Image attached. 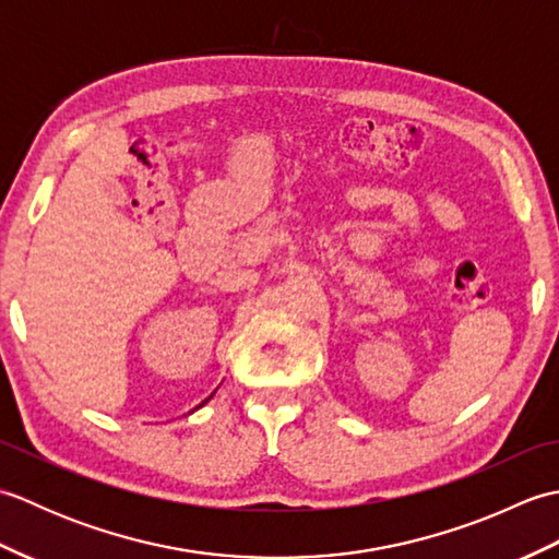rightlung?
Wrapping results in <instances>:
<instances>
[{
    "mask_svg": "<svg viewBox=\"0 0 559 559\" xmlns=\"http://www.w3.org/2000/svg\"><path fill=\"white\" fill-rule=\"evenodd\" d=\"M213 394H216V391H213ZM213 394H211V396H209V399H206V401H201V403H199V406H197V408H201V406H206V403H209V401H211V399H213Z\"/></svg>",
    "mask_w": 559,
    "mask_h": 559,
    "instance_id": "right-lung-1",
    "label": "right lung"
}]
</instances>
